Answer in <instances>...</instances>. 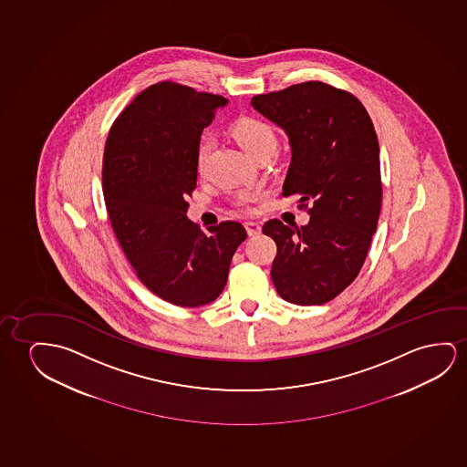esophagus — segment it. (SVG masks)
Masks as SVG:
<instances>
[{"instance_id": "esophagus-1", "label": "esophagus", "mask_w": 467, "mask_h": 467, "mask_svg": "<svg viewBox=\"0 0 467 467\" xmlns=\"http://www.w3.org/2000/svg\"><path fill=\"white\" fill-rule=\"evenodd\" d=\"M244 226H245L249 236H257V234H260V231H262V226L257 222H245Z\"/></svg>"}]
</instances>
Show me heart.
<instances>
[{
	"instance_id": "heart-1",
	"label": "heart",
	"mask_w": 467,
	"mask_h": 467,
	"mask_svg": "<svg viewBox=\"0 0 467 467\" xmlns=\"http://www.w3.org/2000/svg\"><path fill=\"white\" fill-rule=\"evenodd\" d=\"M231 133L234 136L237 144L249 154V156L257 159L264 154H273L277 146V136L270 123L264 122L255 117H241L237 119L234 125L231 127ZM212 142L209 138H202L199 142L196 156V167L199 173H202L205 159L209 156ZM260 192H247L239 199V207L244 212H251L252 203L257 202L260 199Z\"/></svg>"
}]
</instances>
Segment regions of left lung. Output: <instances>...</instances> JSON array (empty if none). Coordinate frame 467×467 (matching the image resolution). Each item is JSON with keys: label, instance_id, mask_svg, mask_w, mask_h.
I'll use <instances>...</instances> for the list:
<instances>
[{"label": "left lung", "instance_id": "1", "mask_svg": "<svg viewBox=\"0 0 467 467\" xmlns=\"http://www.w3.org/2000/svg\"><path fill=\"white\" fill-rule=\"evenodd\" d=\"M252 106L289 136L283 196H300L310 215L296 230L264 224L277 247L271 279L291 304H326L357 279L378 228L382 182L371 117L357 96L318 80L254 96Z\"/></svg>", "mask_w": 467, "mask_h": 467}]
</instances>
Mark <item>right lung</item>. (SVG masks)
Segmentation results:
<instances>
[{"label":"right lung","mask_w":467,"mask_h":467,"mask_svg":"<svg viewBox=\"0 0 467 467\" xmlns=\"http://www.w3.org/2000/svg\"><path fill=\"white\" fill-rule=\"evenodd\" d=\"M226 99L175 81L141 91L109 130L102 191L123 254L149 291L180 306L213 302L247 233L222 222L203 233L188 220L201 135Z\"/></svg>","instance_id":"right-lung-1"}]
</instances>
